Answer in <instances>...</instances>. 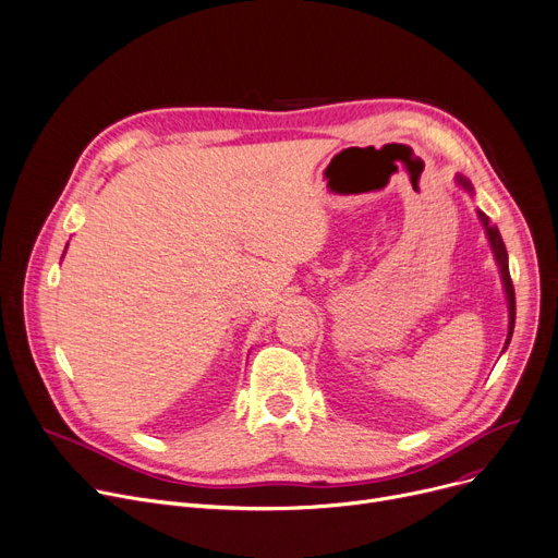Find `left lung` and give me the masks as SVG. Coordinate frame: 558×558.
Masks as SVG:
<instances>
[{
	"label": "left lung",
	"mask_w": 558,
	"mask_h": 558,
	"mask_svg": "<svg viewBox=\"0 0 558 558\" xmlns=\"http://www.w3.org/2000/svg\"><path fill=\"white\" fill-rule=\"evenodd\" d=\"M457 185H461L465 193H470L474 197V189H472L470 179H465L463 174H457ZM476 216H480V222H482V227L486 231V238H488V243H490L495 263H497V268H499V279H501V286H504V295H507V304H509V333H507V342H504V350H507L509 342H511V336H513V327H515V290H513L511 275H509V254H507V247H504L499 229L488 220V216L484 214V210L476 208Z\"/></svg>",
	"instance_id": "left-lung-1"
}]
</instances>
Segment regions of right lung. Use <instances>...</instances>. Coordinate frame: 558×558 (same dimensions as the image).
Listing matches in <instances>:
<instances>
[{
    "label": "right lung",
    "instance_id": "add662e5",
    "mask_svg": "<svg viewBox=\"0 0 558 558\" xmlns=\"http://www.w3.org/2000/svg\"><path fill=\"white\" fill-rule=\"evenodd\" d=\"M65 250H68V247H65Z\"/></svg>",
    "mask_w": 558,
    "mask_h": 558
}]
</instances>
